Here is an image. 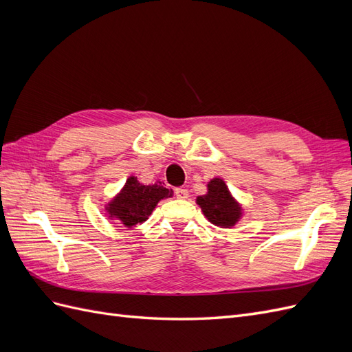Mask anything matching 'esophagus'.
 <instances>
[{"instance_id": "34e87169", "label": "esophagus", "mask_w": 352, "mask_h": 352, "mask_svg": "<svg viewBox=\"0 0 352 352\" xmlns=\"http://www.w3.org/2000/svg\"><path fill=\"white\" fill-rule=\"evenodd\" d=\"M175 195H176V198H179V199H186L188 195H189V192H188L186 189H184V188H176V189H175Z\"/></svg>"}]
</instances>
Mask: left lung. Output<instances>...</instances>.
I'll use <instances>...</instances> for the list:
<instances>
[{"label":"left lung","mask_w":352,"mask_h":352,"mask_svg":"<svg viewBox=\"0 0 352 352\" xmlns=\"http://www.w3.org/2000/svg\"><path fill=\"white\" fill-rule=\"evenodd\" d=\"M197 204L208 221L220 228L235 226L242 217V207L232 197L225 180L220 177L210 180L207 184V194L198 197Z\"/></svg>","instance_id":"obj_1"}]
</instances>
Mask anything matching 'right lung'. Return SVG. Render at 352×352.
I'll return each instance as SVG.
<instances>
[{
  "label": "right lung",
  "mask_w": 352,
  "mask_h": 352,
  "mask_svg": "<svg viewBox=\"0 0 352 352\" xmlns=\"http://www.w3.org/2000/svg\"><path fill=\"white\" fill-rule=\"evenodd\" d=\"M172 195L173 190L164 188L162 182L142 185L135 176H131L105 210L109 212V217L122 221L126 228H133L151 216L158 201Z\"/></svg>",
  "instance_id": "right-lung-1"
}]
</instances>
